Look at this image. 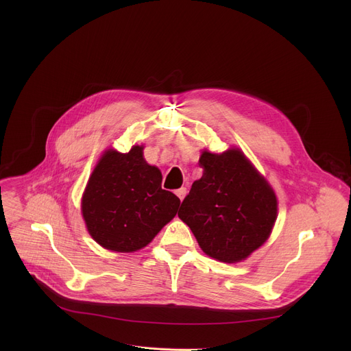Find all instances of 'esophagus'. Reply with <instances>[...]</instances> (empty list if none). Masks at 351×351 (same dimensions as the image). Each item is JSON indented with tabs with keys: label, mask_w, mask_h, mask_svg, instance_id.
<instances>
[{
	"label": "esophagus",
	"mask_w": 351,
	"mask_h": 351,
	"mask_svg": "<svg viewBox=\"0 0 351 351\" xmlns=\"http://www.w3.org/2000/svg\"><path fill=\"white\" fill-rule=\"evenodd\" d=\"M186 193H187V190H186V187H180V189H178L176 191H175V194L179 197V199L182 202V199L184 198V195H186Z\"/></svg>",
	"instance_id": "obj_1"
}]
</instances>
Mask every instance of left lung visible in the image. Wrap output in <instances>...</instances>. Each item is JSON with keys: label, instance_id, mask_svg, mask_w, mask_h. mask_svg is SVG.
I'll return each instance as SVG.
<instances>
[{"label": "left lung", "instance_id": "1", "mask_svg": "<svg viewBox=\"0 0 351 351\" xmlns=\"http://www.w3.org/2000/svg\"><path fill=\"white\" fill-rule=\"evenodd\" d=\"M203 176L191 184L178 217L203 252L222 263L245 260L269 237L278 199L267 179L239 148L203 152Z\"/></svg>", "mask_w": 351, "mask_h": 351}]
</instances>
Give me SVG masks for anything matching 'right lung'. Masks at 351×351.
I'll list each match as a JSON object with an SVG mask.
<instances>
[{
	"instance_id": "add662e5",
	"label": "right lung",
	"mask_w": 351,
	"mask_h": 351,
	"mask_svg": "<svg viewBox=\"0 0 351 351\" xmlns=\"http://www.w3.org/2000/svg\"><path fill=\"white\" fill-rule=\"evenodd\" d=\"M143 148L133 145L126 154L107 149L82 197L90 236L111 252L133 253L145 247L180 206L172 191L161 187V171L147 164Z\"/></svg>"
}]
</instances>
